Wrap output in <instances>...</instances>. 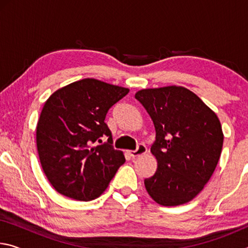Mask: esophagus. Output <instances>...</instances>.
I'll use <instances>...</instances> for the list:
<instances>
[{
    "instance_id": "34e87169",
    "label": "esophagus",
    "mask_w": 248,
    "mask_h": 248,
    "mask_svg": "<svg viewBox=\"0 0 248 248\" xmlns=\"http://www.w3.org/2000/svg\"><path fill=\"white\" fill-rule=\"evenodd\" d=\"M146 151H148V150H146V146L144 144H140V145H138L137 150L129 151V154L131 155L132 157H137V156H140V155L145 154Z\"/></svg>"
}]
</instances>
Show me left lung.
Segmentation results:
<instances>
[{"mask_svg": "<svg viewBox=\"0 0 248 248\" xmlns=\"http://www.w3.org/2000/svg\"><path fill=\"white\" fill-rule=\"evenodd\" d=\"M134 97L148 111L156 132L151 153L157 169L144 179L146 191L165 207L189 202L219 162L224 138L219 118L183 86L141 90Z\"/></svg>", "mask_w": 248, "mask_h": 248, "instance_id": "1", "label": "left lung"}]
</instances>
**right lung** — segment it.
<instances>
[{"mask_svg": "<svg viewBox=\"0 0 248 248\" xmlns=\"http://www.w3.org/2000/svg\"><path fill=\"white\" fill-rule=\"evenodd\" d=\"M129 89L83 78L57 90L46 100L36 129L45 175L59 194L79 201L96 199L124 163L112 148L106 114ZM108 136L104 145L101 138Z\"/></svg>", "mask_w": 248, "mask_h": 248, "instance_id": "1", "label": "right lung"}]
</instances>
